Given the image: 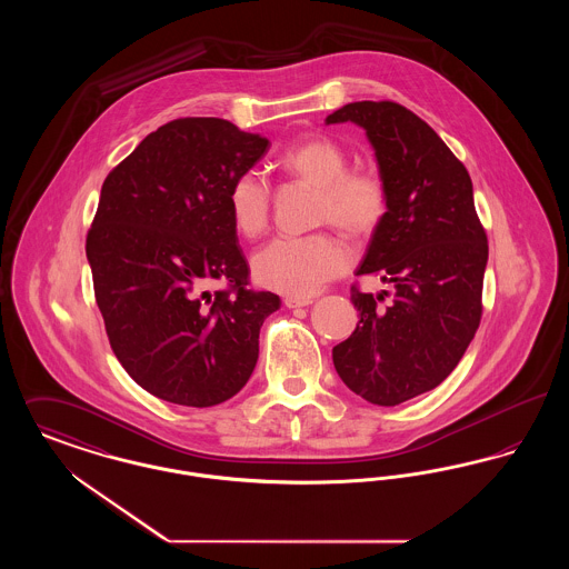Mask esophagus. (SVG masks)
<instances>
[{
    "instance_id": "34e87169",
    "label": "esophagus",
    "mask_w": 569,
    "mask_h": 569,
    "mask_svg": "<svg viewBox=\"0 0 569 569\" xmlns=\"http://www.w3.org/2000/svg\"><path fill=\"white\" fill-rule=\"evenodd\" d=\"M283 302H286V307H288V309H298V307H307V305H311L313 300H311V298L286 297L283 298Z\"/></svg>"
}]
</instances>
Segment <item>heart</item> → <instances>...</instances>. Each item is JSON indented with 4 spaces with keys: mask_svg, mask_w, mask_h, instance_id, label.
Listing matches in <instances>:
<instances>
[{
    "mask_svg": "<svg viewBox=\"0 0 569 569\" xmlns=\"http://www.w3.org/2000/svg\"><path fill=\"white\" fill-rule=\"evenodd\" d=\"M277 166L318 190V223H332L352 239L371 237L388 213V188L379 172L348 168L346 149L328 136L300 138L277 158ZM228 209L243 237H258L271 216L269 183L258 172L244 170L228 190ZM348 264L350 251L328 232L272 239L251 260L256 279L288 297H311Z\"/></svg>",
    "mask_w": 569,
    "mask_h": 569,
    "instance_id": "b5f03b06",
    "label": "heart"
}]
</instances>
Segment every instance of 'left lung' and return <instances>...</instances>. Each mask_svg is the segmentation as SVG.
I'll use <instances>...</instances> for the list:
<instances>
[{"label":"left lung","mask_w":569,"mask_h":569,"mask_svg":"<svg viewBox=\"0 0 569 569\" xmlns=\"http://www.w3.org/2000/svg\"><path fill=\"white\" fill-rule=\"evenodd\" d=\"M352 121L376 151L388 213L356 274H379L392 300L352 288L360 322L332 348L343 383L373 406L433 390L459 365L482 318L487 232L469 172L429 123L397 102H352L326 123Z\"/></svg>","instance_id":"8db88e82"}]
</instances>
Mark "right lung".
<instances>
[{
    "mask_svg": "<svg viewBox=\"0 0 569 569\" xmlns=\"http://www.w3.org/2000/svg\"><path fill=\"white\" fill-rule=\"evenodd\" d=\"M267 151L269 138L226 119H174L102 186L87 234L96 302L121 367L162 401L217 406L253 373L281 300L247 290L228 190ZM216 280L229 288L211 293Z\"/></svg>",
    "mask_w": 569,
    "mask_h": 569,
    "instance_id": "add662e5",
    "label": "right lung"
}]
</instances>
